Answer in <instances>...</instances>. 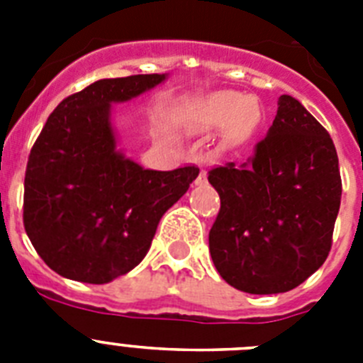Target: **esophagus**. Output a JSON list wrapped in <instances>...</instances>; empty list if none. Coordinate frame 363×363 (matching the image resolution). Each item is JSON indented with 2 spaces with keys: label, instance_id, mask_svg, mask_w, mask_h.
I'll return each mask as SVG.
<instances>
[{
  "label": "esophagus",
  "instance_id": "obj_1",
  "mask_svg": "<svg viewBox=\"0 0 363 363\" xmlns=\"http://www.w3.org/2000/svg\"><path fill=\"white\" fill-rule=\"evenodd\" d=\"M205 178H207V171H205V169H201L200 176L196 178V184H205Z\"/></svg>",
  "mask_w": 363,
  "mask_h": 363
}]
</instances>
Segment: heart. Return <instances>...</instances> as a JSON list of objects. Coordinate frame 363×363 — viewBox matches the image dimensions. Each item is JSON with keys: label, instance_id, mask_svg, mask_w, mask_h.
<instances>
[{"label": "heart", "instance_id": "1", "mask_svg": "<svg viewBox=\"0 0 363 363\" xmlns=\"http://www.w3.org/2000/svg\"><path fill=\"white\" fill-rule=\"evenodd\" d=\"M192 120L198 125H227L240 120L247 123L251 120L249 99L236 92H225L198 104L192 112Z\"/></svg>", "mask_w": 363, "mask_h": 363}]
</instances>
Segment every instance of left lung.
Here are the masks:
<instances>
[{
  "label": "left lung",
  "mask_w": 363,
  "mask_h": 363,
  "mask_svg": "<svg viewBox=\"0 0 363 363\" xmlns=\"http://www.w3.org/2000/svg\"><path fill=\"white\" fill-rule=\"evenodd\" d=\"M209 184L220 213L209 251L234 289L277 294L318 271L331 251L342 198L331 136L293 96H280L277 118L242 165L214 167Z\"/></svg>",
  "instance_id": "left-lung-1"
}]
</instances>
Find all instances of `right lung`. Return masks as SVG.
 Segmentation results:
<instances>
[{
	"mask_svg": "<svg viewBox=\"0 0 363 363\" xmlns=\"http://www.w3.org/2000/svg\"><path fill=\"white\" fill-rule=\"evenodd\" d=\"M165 74L99 79L54 108L28 156L23 225L45 264L69 280L108 284L149 251L167 209L196 179L194 165L150 171L116 149L111 105Z\"/></svg>",
	"mask_w": 363,
	"mask_h": 363,
	"instance_id": "add662e5",
	"label": "right lung"
}]
</instances>
